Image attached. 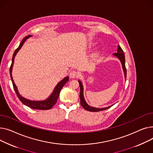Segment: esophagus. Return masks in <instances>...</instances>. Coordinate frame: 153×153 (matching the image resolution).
Masks as SVG:
<instances>
[{"mask_svg": "<svg viewBox=\"0 0 153 153\" xmlns=\"http://www.w3.org/2000/svg\"><path fill=\"white\" fill-rule=\"evenodd\" d=\"M78 73L76 72V71L73 70V71H70V78H71V79L75 78H76L78 76Z\"/></svg>", "mask_w": 153, "mask_h": 153, "instance_id": "obj_1", "label": "esophagus"}]
</instances>
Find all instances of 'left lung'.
Listing matches in <instances>:
<instances>
[{"mask_svg": "<svg viewBox=\"0 0 153 153\" xmlns=\"http://www.w3.org/2000/svg\"><path fill=\"white\" fill-rule=\"evenodd\" d=\"M114 56H116L120 60L122 65V68L123 70V73H124V75H125V78L126 79V77H127V69L126 67H125V53L123 51V50L122 49V48H120V46H118V49H117V52H116L115 53H114ZM78 83L79 85V87H80V94H79V98H80V104L82 105V106L83 107V108L88 111L90 112H98L100 111H104L105 109H107L110 108L111 107H112L113 105L107 107H102V108H96V107H91L90 105H89L85 100V97L83 96V86L82 85V83L81 81L79 79L78 80Z\"/></svg>", "mask_w": 153, "mask_h": 153, "instance_id": "8db88e82", "label": "left lung"}]
</instances>
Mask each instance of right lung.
Masks as SVG:
<instances>
[{
    "mask_svg": "<svg viewBox=\"0 0 153 153\" xmlns=\"http://www.w3.org/2000/svg\"><path fill=\"white\" fill-rule=\"evenodd\" d=\"M31 36H32V35H29V36H26L25 38H24L22 40V41L21 42L19 48H18L15 50V51L14 52L13 57H12V64H11V66L10 67V77H11L13 86V88H14L15 91V93H16L18 97L19 98V100L21 101V102L23 104H24L25 105H26L27 106L30 107V108L33 109L49 110V109L52 108V107L53 106V105L56 104L62 88H63V86L65 85V84L68 82V79H69V77L68 76H66L65 78H64L62 80H61L59 83H57V85H56L55 88L53 89V90L52 94L49 96L48 98L46 99V100H45L44 101H31V100H28V99H26V98L22 97L20 95V94L19 92V90H18L16 85L15 84V82H14L13 77H12V75L15 57L16 55L17 52L20 51V49L23 46V45L25 43V42L26 41V40L27 39H28Z\"/></svg>",
    "mask_w": 153,
    "mask_h": 153,
    "instance_id": "1",
    "label": "right lung"
}]
</instances>
